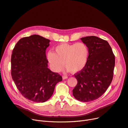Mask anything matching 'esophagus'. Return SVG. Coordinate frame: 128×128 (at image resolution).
Returning a JSON list of instances; mask_svg holds the SVG:
<instances>
[{
  "instance_id": "esophagus-1",
  "label": "esophagus",
  "mask_w": 128,
  "mask_h": 128,
  "mask_svg": "<svg viewBox=\"0 0 128 128\" xmlns=\"http://www.w3.org/2000/svg\"><path fill=\"white\" fill-rule=\"evenodd\" d=\"M68 78V77L66 75H63L62 76V79H67Z\"/></svg>"
}]
</instances>
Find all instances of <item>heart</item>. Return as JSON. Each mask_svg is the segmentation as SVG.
<instances>
[{
	"label": "heart",
	"mask_w": 128,
	"mask_h": 128,
	"mask_svg": "<svg viewBox=\"0 0 128 128\" xmlns=\"http://www.w3.org/2000/svg\"><path fill=\"white\" fill-rule=\"evenodd\" d=\"M90 50L86 44L62 43L55 48V53L49 51L46 58L53 71L60 72L64 64L68 72L78 73L82 72L87 64Z\"/></svg>",
	"instance_id": "1"
}]
</instances>
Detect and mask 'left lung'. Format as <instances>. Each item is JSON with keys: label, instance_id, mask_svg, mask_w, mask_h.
I'll use <instances>...</instances> for the list:
<instances>
[{"label": "left lung", "instance_id": "obj_1", "mask_svg": "<svg viewBox=\"0 0 128 128\" xmlns=\"http://www.w3.org/2000/svg\"><path fill=\"white\" fill-rule=\"evenodd\" d=\"M90 50L88 61L82 72L74 75L77 84L72 90L76 100L88 102L98 98L112 82L115 56L106 41L95 36L80 38Z\"/></svg>", "mask_w": 128, "mask_h": 128}]
</instances>
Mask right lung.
<instances>
[{"label": "right lung", "mask_w": 128, "mask_h": 128, "mask_svg": "<svg viewBox=\"0 0 128 128\" xmlns=\"http://www.w3.org/2000/svg\"><path fill=\"white\" fill-rule=\"evenodd\" d=\"M50 41L38 35L22 38L16 43L11 57V74L25 98L43 103L52 95L62 77L48 68L46 50Z\"/></svg>", "instance_id": "add662e5"}]
</instances>
